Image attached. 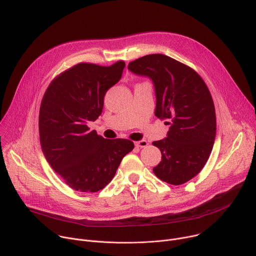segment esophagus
<instances>
[{
    "instance_id": "esophagus-1",
    "label": "esophagus",
    "mask_w": 256,
    "mask_h": 256,
    "mask_svg": "<svg viewBox=\"0 0 256 256\" xmlns=\"http://www.w3.org/2000/svg\"><path fill=\"white\" fill-rule=\"evenodd\" d=\"M134 144H136V148H144V147H147V146H148V142L144 140H140L136 142Z\"/></svg>"
}]
</instances>
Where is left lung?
Here are the masks:
<instances>
[{
    "mask_svg": "<svg viewBox=\"0 0 256 256\" xmlns=\"http://www.w3.org/2000/svg\"><path fill=\"white\" fill-rule=\"evenodd\" d=\"M128 68L153 82L155 116L170 126L166 138L153 142L162 154L155 175L169 184H186L204 168L216 138L214 106L206 85L192 68L160 54L130 62Z\"/></svg>",
    "mask_w": 256,
    "mask_h": 256,
    "instance_id": "8db88e82",
    "label": "left lung"
}]
</instances>
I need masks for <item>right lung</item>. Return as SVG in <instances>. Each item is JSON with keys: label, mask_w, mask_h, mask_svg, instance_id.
Segmentation results:
<instances>
[{"label": "right lung", "mask_w": 256, "mask_h": 256, "mask_svg": "<svg viewBox=\"0 0 256 256\" xmlns=\"http://www.w3.org/2000/svg\"><path fill=\"white\" fill-rule=\"evenodd\" d=\"M124 62L110 66L81 62L58 76L40 110V140L52 168L77 192H96L114 177L134 149L130 140H108L88 128L101 114L104 96L122 75Z\"/></svg>", "instance_id": "obj_1"}]
</instances>
